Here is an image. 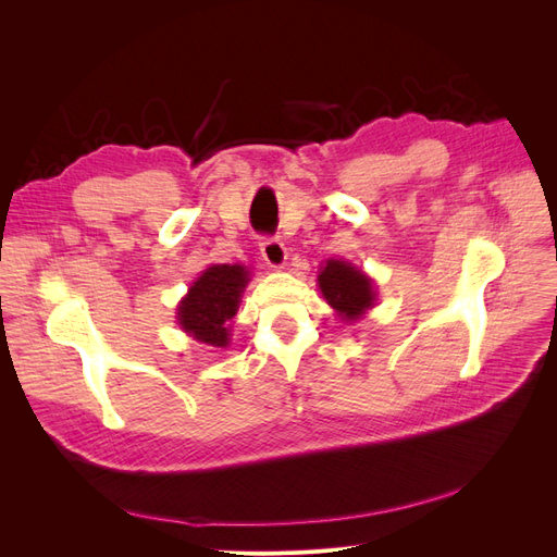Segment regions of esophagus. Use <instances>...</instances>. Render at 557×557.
Segmentation results:
<instances>
[{"instance_id":"1","label":"esophagus","mask_w":557,"mask_h":557,"mask_svg":"<svg viewBox=\"0 0 557 557\" xmlns=\"http://www.w3.org/2000/svg\"><path fill=\"white\" fill-rule=\"evenodd\" d=\"M260 252H262L264 262L274 269H281L285 264V260H288V248H285V244L276 237H264L260 242Z\"/></svg>"}]
</instances>
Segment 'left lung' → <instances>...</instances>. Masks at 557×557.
Instances as JSON below:
<instances>
[{"mask_svg":"<svg viewBox=\"0 0 557 557\" xmlns=\"http://www.w3.org/2000/svg\"><path fill=\"white\" fill-rule=\"evenodd\" d=\"M325 299L339 311L344 320H356L362 311L374 305L372 281L360 269L342 260H327V267L318 276Z\"/></svg>","mask_w":557,"mask_h":557,"instance_id":"left-lung-1","label":"left lung"}]
</instances>
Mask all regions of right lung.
<instances>
[{
  "label": "right lung",
  "instance_id": "add662e5",
  "mask_svg": "<svg viewBox=\"0 0 557 557\" xmlns=\"http://www.w3.org/2000/svg\"><path fill=\"white\" fill-rule=\"evenodd\" d=\"M248 283L246 267L213 264L201 274L178 307L181 327L197 342L227 346V320L237 313Z\"/></svg>",
  "mask_w": 557,
  "mask_h": 557
}]
</instances>
